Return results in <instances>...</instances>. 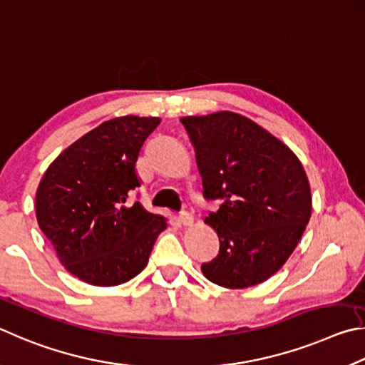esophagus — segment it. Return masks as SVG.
<instances>
[{"label":"esophagus","instance_id":"esophagus-1","mask_svg":"<svg viewBox=\"0 0 365 365\" xmlns=\"http://www.w3.org/2000/svg\"><path fill=\"white\" fill-rule=\"evenodd\" d=\"M179 222H181L182 226H192L194 225V216L190 213H181L179 215Z\"/></svg>","mask_w":365,"mask_h":365}]
</instances>
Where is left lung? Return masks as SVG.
Here are the masks:
<instances>
[{
  "mask_svg": "<svg viewBox=\"0 0 365 365\" xmlns=\"http://www.w3.org/2000/svg\"><path fill=\"white\" fill-rule=\"evenodd\" d=\"M194 145L203 197L220 208L205 220L220 253L202 264L210 282L247 289L274 276L311 218L309 181L289 145L231 110L182 117Z\"/></svg>",
  "mask_w": 365,
  "mask_h": 365,
  "instance_id": "8db88e82",
  "label": "left lung"
}]
</instances>
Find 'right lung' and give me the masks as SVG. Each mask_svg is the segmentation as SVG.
<instances>
[{
	"label": "right lung",
	"instance_id": "add662e5",
	"mask_svg": "<svg viewBox=\"0 0 365 365\" xmlns=\"http://www.w3.org/2000/svg\"><path fill=\"white\" fill-rule=\"evenodd\" d=\"M158 117L125 115L76 139L48 166L35 195L38 226L63 267L98 287L125 284L144 269L166 218L139 202L136 162Z\"/></svg>",
	"mask_w": 365,
	"mask_h": 365
}]
</instances>
